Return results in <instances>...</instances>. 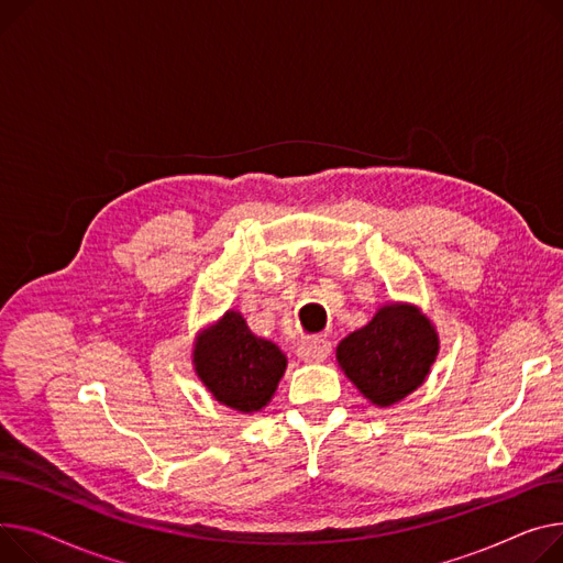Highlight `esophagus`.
Wrapping results in <instances>:
<instances>
[{"label":"esophagus","mask_w":563,"mask_h":563,"mask_svg":"<svg viewBox=\"0 0 563 563\" xmlns=\"http://www.w3.org/2000/svg\"><path fill=\"white\" fill-rule=\"evenodd\" d=\"M296 353L303 362H323L330 355V342L321 340V336H308Z\"/></svg>","instance_id":"34e87169"}]
</instances>
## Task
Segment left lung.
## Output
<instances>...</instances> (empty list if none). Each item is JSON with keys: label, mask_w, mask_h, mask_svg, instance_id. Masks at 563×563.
<instances>
[{"label": "left lung", "mask_w": 563, "mask_h": 563, "mask_svg": "<svg viewBox=\"0 0 563 563\" xmlns=\"http://www.w3.org/2000/svg\"><path fill=\"white\" fill-rule=\"evenodd\" d=\"M437 353L439 334L430 319L417 306L389 303L344 336L336 362L364 398L389 407L426 383Z\"/></svg>", "instance_id": "left-lung-1"}]
</instances>
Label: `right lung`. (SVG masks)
Instances as JSON below:
<instances>
[{
  "instance_id": "obj_1",
  "label": "right lung",
  "mask_w": 563,
  "mask_h": 563,
  "mask_svg": "<svg viewBox=\"0 0 563 563\" xmlns=\"http://www.w3.org/2000/svg\"><path fill=\"white\" fill-rule=\"evenodd\" d=\"M192 362L206 389L242 415H253L272 400L287 366L283 351L255 336L233 310L197 336Z\"/></svg>"
}]
</instances>
